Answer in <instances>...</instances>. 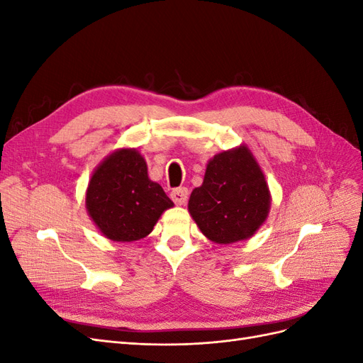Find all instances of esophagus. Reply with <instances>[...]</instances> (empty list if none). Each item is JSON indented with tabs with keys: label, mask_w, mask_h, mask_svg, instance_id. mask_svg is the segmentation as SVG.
<instances>
[{
	"label": "esophagus",
	"mask_w": 363,
	"mask_h": 363,
	"mask_svg": "<svg viewBox=\"0 0 363 363\" xmlns=\"http://www.w3.org/2000/svg\"><path fill=\"white\" fill-rule=\"evenodd\" d=\"M171 199H172V201H174L175 204L182 206V204H184L186 201H188V199H189V191L186 189V188H177V189H174V191L171 192Z\"/></svg>",
	"instance_id": "obj_1"
}]
</instances>
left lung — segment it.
<instances>
[{
  "mask_svg": "<svg viewBox=\"0 0 363 363\" xmlns=\"http://www.w3.org/2000/svg\"><path fill=\"white\" fill-rule=\"evenodd\" d=\"M271 194L247 145L208 160L204 180L189 199V213L215 244H233L255 235L267 221Z\"/></svg>",
  "mask_w": 363,
  "mask_h": 363,
  "instance_id": "left-lung-1",
  "label": "left lung"
}]
</instances>
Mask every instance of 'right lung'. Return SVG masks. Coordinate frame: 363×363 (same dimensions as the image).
Listing matches in <instances>:
<instances>
[{
	"label": "right lung",
	"mask_w": 363,
	"mask_h": 363,
	"mask_svg": "<svg viewBox=\"0 0 363 363\" xmlns=\"http://www.w3.org/2000/svg\"><path fill=\"white\" fill-rule=\"evenodd\" d=\"M174 203L148 179L147 162L136 148H121L94 171L86 191L87 213L100 232L116 242L148 236Z\"/></svg>",
	"instance_id": "right-lung-1"
}]
</instances>
